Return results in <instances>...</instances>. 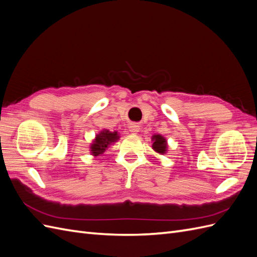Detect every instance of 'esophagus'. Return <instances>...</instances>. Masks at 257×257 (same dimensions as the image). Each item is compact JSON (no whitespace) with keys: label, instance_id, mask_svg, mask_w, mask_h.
Instances as JSON below:
<instances>
[{"label":"esophagus","instance_id":"34e87169","mask_svg":"<svg viewBox=\"0 0 257 257\" xmlns=\"http://www.w3.org/2000/svg\"><path fill=\"white\" fill-rule=\"evenodd\" d=\"M128 130L132 134H137L139 132V125L136 123H131L128 125Z\"/></svg>","mask_w":257,"mask_h":257}]
</instances>
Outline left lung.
<instances>
[{"mask_svg":"<svg viewBox=\"0 0 257 257\" xmlns=\"http://www.w3.org/2000/svg\"><path fill=\"white\" fill-rule=\"evenodd\" d=\"M152 141H153L152 148L155 151L161 153V154H164L166 152L167 143H166V139L164 137L161 135H154L152 137Z\"/></svg>","mask_w":257,"mask_h":257,"instance_id":"8db88e82","label":"left lung"}]
</instances>
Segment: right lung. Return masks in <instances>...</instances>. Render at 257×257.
Returning <instances> with one entry per match:
<instances>
[{
	"instance_id": "right-lung-1",
	"label": "right lung",
	"mask_w": 257,
	"mask_h": 257,
	"mask_svg": "<svg viewBox=\"0 0 257 257\" xmlns=\"http://www.w3.org/2000/svg\"><path fill=\"white\" fill-rule=\"evenodd\" d=\"M118 139L119 136L116 134V132H113V133L109 131L100 132V134L96 135L95 141L91 145V153L94 155L102 154L106 150V148H108V146L118 141Z\"/></svg>"
}]
</instances>
